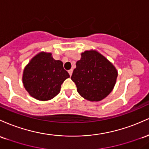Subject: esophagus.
<instances>
[{
    "instance_id": "34e87169",
    "label": "esophagus",
    "mask_w": 149,
    "mask_h": 149,
    "mask_svg": "<svg viewBox=\"0 0 149 149\" xmlns=\"http://www.w3.org/2000/svg\"><path fill=\"white\" fill-rule=\"evenodd\" d=\"M72 72H73V70L72 69H70V70H68V73H69L70 76H71V75L72 74Z\"/></svg>"
}]
</instances>
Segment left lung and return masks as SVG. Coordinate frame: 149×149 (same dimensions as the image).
<instances>
[{
    "mask_svg": "<svg viewBox=\"0 0 149 149\" xmlns=\"http://www.w3.org/2000/svg\"><path fill=\"white\" fill-rule=\"evenodd\" d=\"M118 70L113 63L96 50L81 53L76 63L71 79L77 92L89 101H100L107 97L114 88Z\"/></svg>",
    "mask_w": 149,
    "mask_h": 149,
    "instance_id": "8db88e82",
    "label": "left lung"
}]
</instances>
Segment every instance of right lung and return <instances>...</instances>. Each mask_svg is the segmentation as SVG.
<instances>
[{
    "label": "right lung",
    "instance_id": "1",
    "mask_svg": "<svg viewBox=\"0 0 149 149\" xmlns=\"http://www.w3.org/2000/svg\"><path fill=\"white\" fill-rule=\"evenodd\" d=\"M69 77L63 62L55 60L51 53L41 51L25 66L22 83L30 96L45 101L57 96L61 91V84Z\"/></svg>",
    "mask_w": 149,
    "mask_h": 149
}]
</instances>
